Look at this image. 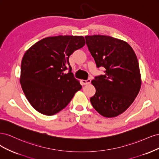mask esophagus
<instances>
[{"mask_svg":"<svg viewBox=\"0 0 159 159\" xmlns=\"http://www.w3.org/2000/svg\"><path fill=\"white\" fill-rule=\"evenodd\" d=\"M91 79L90 78H88L87 80H81V84H82L83 85H87V84H90V82H91Z\"/></svg>","mask_w":159,"mask_h":159,"instance_id":"obj_1","label":"esophagus"}]
</instances>
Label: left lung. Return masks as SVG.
I'll return each mask as SVG.
<instances>
[{"instance_id": "8db88e82", "label": "left lung", "mask_w": 159, "mask_h": 159, "mask_svg": "<svg viewBox=\"0 0 159 159\" xmlns=\"http://www.w3.org/2000/svg\"><path fill=\"white\" fill-rule=\"evenodd\" d=\"M86 44L104 75L91 83L96 92L90 98L93 108L105 117L121 114L134 102L141 85L137 57L127 42L103 35L86 36Z\"/></svg>"}]
</instances>
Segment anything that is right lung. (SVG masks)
Wrapping results in <instances>:
<instances>
[{"label":"right lung","instance_id":"obj_1","mask_svg":"<svg viewBox=\"0 0 159 159\" xmlns=\"http://www.w3.org/2000/svg\"><path fill=\"white\" fill-rule=\"evenodd\" d=\"M85 44L81 36L47 37L25 52L20 82L28 102L38 112L53 115L60 111L82 88L71 72L69 57Z\"/></svg>","mask_w":159,"mask_h":159}]
</instances>
